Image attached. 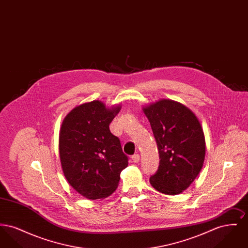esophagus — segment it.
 <instances>
[{"instance_id": "obj_1", "label": "esophagus", "mask_w": 248, "mask_h": 248, "mask_svg": "<svg viewBox=\"0 0 248 248\" xmlns=\"http://www.w3.org/2000/svg\"><path fill=\"white\" fill-rule=\"evenodd\" d=\"M132 161L134 162V163H139L140 162V154H134L133 156H132Z\"/></svg>"}]
</instances>
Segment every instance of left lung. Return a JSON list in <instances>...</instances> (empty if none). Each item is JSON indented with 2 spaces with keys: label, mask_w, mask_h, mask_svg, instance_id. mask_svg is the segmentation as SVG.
Segmentation results:
<instances>
[{
  "label": "left lung",
  "mask_w": 248,
  "mask_h": 248,
  "mask_svg": "<svg viewBox=\"0 0 248 248\" xmlns=\"http://www.w3.org/2000/svg\"><path fill=\"white\" fill-rule=\"evenodd\" d=\"M142 109L161 159L150 183L161 193L179 194L199 175L204 162L205 140L200 121L188 107L171 99H160Z\"/></svg>",
  "instance_id": "1"
}]
</instances>
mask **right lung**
<instances>
[{
	"mask_svg": "<svg viewBox=\"0 0 248 248\" xmlns=\"http://www.w3.org/2000/svg\"><path fill=\"white\" fill-rule=\"evenodd\" d=\"M121 109L99 100L75 107L64 118L59 132V158L71 187L89 200L104 199L118 187L128 158L109 124Z\"/></svg>",
	"mask_w": 248,
	"mask_h": 248,
	"instance_id": "1",
	"label": "right lung"
}]
</instances>
